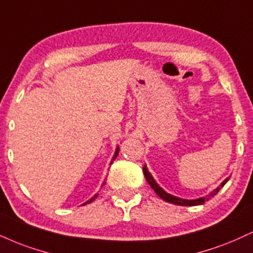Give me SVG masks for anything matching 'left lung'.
<instances>
[{"mask_svg": "<svg viewBox=\"0 0 253 253\" xmlns=\"http://www.w3.org/2000/svg\"><path fill=\"white\" fill-rule=\"evenodd\" d=\"M142 172H144L146 180H147L148 184L151 185V187L154 190V192H156L158 196L161 198V199L165 200V202H167V203L175 204V205H181V206H197V205H202V204L205 203L206 200H209L210 198H212L213 196H215V194L219 192V190H220V188L223 187L227 181H229V178H226L223 182H221L220 185H219L217 188H215V190L212 191V192H210L208 196H205V197L198 198V199H181V198L172 196V194L167 193L165 190H163V188H161L159 185L157 184V181L154 180L153 176H152V174L150 173V171H148L147 166H146V165L144 166V169H142Z\"/></svg>", "mask_w": 253, "mask_h": 253, "instance_id": "1", "label": "left lung"}]
</instances>
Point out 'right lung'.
I'll use <instances>...</instances> for the list:
<instances>
[{"mask_svg": "<svg viewBox=\"0 0 253 253\" xmlns=\"http://www.w3.org/2000/svg\"><path fill=\"white\" fill-rule=\"evenodd\" d=\"M118 154H119V147H117V150H115V153H114V156H113V158H112V161H111V164L112 163H113V161L115 160V158H117L118 157ZM97 197V193L95 194V196H94V197H92V198H90V199L89 200H87V202L86 203H84V204H82V205H86V204H89V203H92L93 202V200H95V198Z\"/></svg>", "mask_w": 253, "mask_h": 253, "instance_id": "add662e5", "label": "right lung"}]
</instances>
